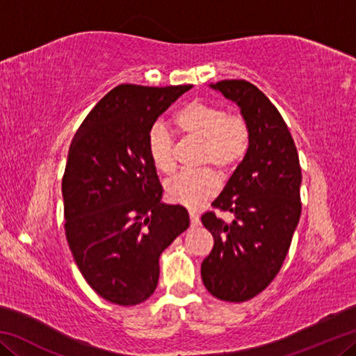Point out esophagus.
<instances>
[{
	"label": "esophagus",
	"mask_w": 356,
	"mask_h": 356,
	"mask_svg": "<svg viewBox=\"0 0 356 356\" xmlns=\"http://www.w3.org/2000/svg\"><path fill=\"white\" fill-rule=\"evenodd\" d=\"M190 225H191V227H197L201 225L200 216H197L195 212H190Z\"/></svg>",
	"instance_id": "obj_1"
}]
</instances>
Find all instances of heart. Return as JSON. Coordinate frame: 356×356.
<instances>
[{"mask_svg": "<svg viewBox=\"0 0 356 356\" xmlns=\"http://www.w3.org/2000/svg\"><path fill=\"white\" fill-rule=\"evenodd\" d=\"M174 125L185 141L200 143L196 165L207 168L196 172H182L165 185L166 197L174 204L196 209L212 197L218 182L216 171L225 176L232 171L248 152L251 131L246 119L206 100H193L176 113ZM147 154L152 165L163 174L176 170L174 138L165 125L155 124L147 134Z\"/></svg>", "mask_w": 356, "mask_h": 356, "instance_id": "b5f03b06", "label": "heart"}]
</instances>
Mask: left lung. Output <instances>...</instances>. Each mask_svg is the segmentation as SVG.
Returning <instances> with one entry per match:
<instances>
[{"instance_id":"1","label":"left lung","mask_w":356,"mask_h":356,"mask_svg":"<svg viewBox=\"0 0 356 356\" xmlns=\"http://www.w3.org/2000/svg\"><path fill=\"white\" fill-rule=\"evenodd\" d=\"M236 102L251 131L248 152L212 206L234 215L201 216L213 236L204 259V286L222 301H248L275 280L301 213V168L284 119L262 91L245 80L210 84Z\"/></svg>"}]
</instances>
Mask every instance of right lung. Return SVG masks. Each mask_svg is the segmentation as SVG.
<instances>
[{
    "instance_id": "obj_1",
    "label": "right lung",
    "mask_w": 356,
    "mask_h": 356,
    "mask_svg": "<svg viewBox=\"0 0 356 356\" xmlns=\"http://www.w3.org/2000/svg\"><path fill=\"white\" fill-rule=\"evenodd\" d=\"M191 84H119L83 120L63 177L65 237L102 298L134 306L154 293L159 259L190 226L182 206L161 202L147 134Z\"/></svg>"
}]
</instances>
